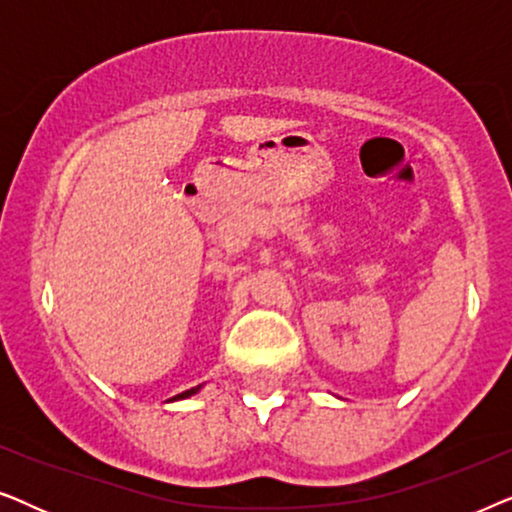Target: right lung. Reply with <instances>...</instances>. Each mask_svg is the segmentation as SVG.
Listing matches in <instances>:
<instances>
[{"label":"right lung","mask_w":512,"mask_h":512,"mask_svg":"<svg viewBox=\"0 0 512 512\" xmlns=\"http://www.w3.org/2000/svg\"><path fill=\"white\" fill-rule=\"evenodd\" d=\"M200 391V387H193V389H186V391H181V394H177L172 398V401H179V398H188V396H193V394H198Z\"/></svg>","instance_id":"right-lung-1"}]
</instances>
